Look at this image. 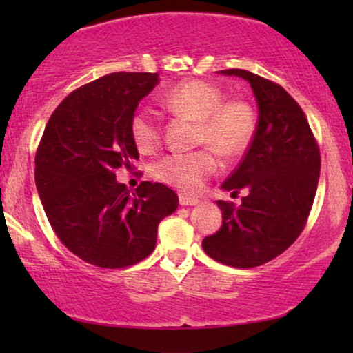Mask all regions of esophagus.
Returning a JSON list of instances; mask_svg holds the SVG:
<instances>
[{
	"mask_svg": "<svg viewBox=\"0 0 353 353\" xmlns=\"http://www.w3.org/2000/svg\"><path fill=\"white\" fill-rule=\"evenodd\" d=\"M179 204L181 205H196V204H199V199H196V197L184 196V194H179Z\"/></svg>",
	"mask_w": 353,
	"mask_h": 353,
	"instance_id": "34e87169",
	"label": "esophagus"
}]
</instances>
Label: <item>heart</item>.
I'll list each match as a JSON object with an SVG mask.
<instances>
[{
    "instance_id": "1",
    "label": "heart",
    "mask_w": 353,
    "mask_h": 353,
    "mask_svg": "<svg viewBox=\"0 0 353 353\" xmlns=\"http://www.w3.org/2000/svg\"><path fill=\"white\" fill-rule=\"evenodd\" d=\"M161 103L176 114L197 121V144L208 145L194 152L169 154L154 165L159 181L185 194L199 192L204 182L217 172L219 161L242 156L255 134V112L242 99H225L222 89L202 79L182 81L161 96ZM132 141L141 152H154L161 144V125L156 112L137 108L129 123Z\"/></svg>"
}]
</instances>
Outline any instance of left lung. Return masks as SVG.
Masks as SVG:
<instances>
[{
  "label": "left lung",
  "instance_id": "obj_1",
  "mask_svg": "<svg viewBox=\"0 0 353 353\" xmlns=\"http://www.w3.org/2000/svg\"><path fill=\"white\" fill-rule=\"evenodd\" d=\"M222 74L249 81L259 106L257 129L244 159L222 184L242 204L217 201L222 225L202 241L204 252L221 264L250 269L281 255L301 236L320 176V151L309 121L281 84L245 70Z\"/></svg>",
  "mask_w": 353,
  "mask_h": 353
}]
</instances>
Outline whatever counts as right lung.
<instances>
[{"label": "right lung", "mask_w": 353, "mask_h": 353, "mask_svg": "<svg viewBox=\"0 0 353 353\" xmlns=\"http://www.w3.org/2000/svg\"><path fill=\"white\" fill-rule=\"evenodd\" d=\"M157 72H112L84 84L54 109L36 151L34 181L56 236L88 264L123 269L156 247L157 225L177 209L161 182L136 192L116 179L139 152L129 123Z\"/></svg>", "instance_id": "obj_1"}]
</instances>
